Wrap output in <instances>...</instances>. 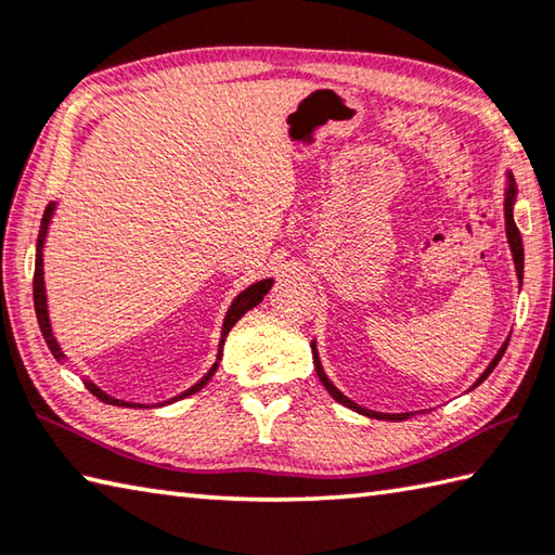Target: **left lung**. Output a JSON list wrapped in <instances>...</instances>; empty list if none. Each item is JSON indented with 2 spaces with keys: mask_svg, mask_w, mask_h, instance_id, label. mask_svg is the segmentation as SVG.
<instances>
[{
  "mask_svg": "<svg viewBox=\"0 0 555 555\" xmlns=\"http://www.w3.org/2000/svg\"><path fill=\"white\" fill-rule=\"evenodd\" d=\"M509 177V184H507V194H505V225H507V240H509V247H512V257H515V267H517V279L521 281L524 279V247H521V235H519V230H517V225H515V216H512V206H515V196H517V186H515V179H512V175H507ZM509 341V339H507ZM507 341L505 345L500 347V351L495 354V359L490 361V366L482 371V376L478 378V383H482L486 380L490 374H492V369L498 366V361L502 359V354H505V349H507ZM312 361H315V371H318V378L322 380V386L327 388V392L332 398H335L337 402H341V405H347L349 410H357L359 415H366V417H376V420H390V422H400V420H408L410 417V412H398V415H390V412H374V410H366V408H361V405H357L354 400H349L347 396H341V392L332 386V380L325 376V371H322V364H320V357H318V349H315V341H312ZM476 383V386H478ZM473 386V388H476Z\"/></svg>",
  "mask_w": 555,
  "mask_h": 555,
  "instance_id": "obj_1",
  "label": "left lung"
}]
</instances>
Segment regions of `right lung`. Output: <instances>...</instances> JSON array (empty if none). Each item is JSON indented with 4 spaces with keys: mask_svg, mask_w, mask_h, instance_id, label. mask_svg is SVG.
<instances>
[{
    "mask_svg": "<svg viewBox=\"0 0 555 555\" xmlns=\"http://www.w3.org/2000/svg\"><path fill=\"white\" fill-rule=\"evenodd\" d=\"M53 210H55V204H48L46 214H43V220H40V235H38V245H36V271H34V308H36V318H38L40 332H43L46 345H48V349H50V351H53V357L60 361V359H65V354H63V349H60V345H57L55 337H53V330H50L48 304H46V281H43V243H46L48 223H50V218H53ZM271 284H274V281H271V279L257 281V284H251L249 288H245L243 294H240V296L233 300V306H230L228 315H225V322H223V335H220V345H218V359H216V364L210 366L208 374H206L204 378H201L198 383H194V386H191L189 390H184V392H181V396H175V398H169V400H165V402H175V400H181V398H186V396H194V392H198L201 388L206 386V383L210 380V376L216 374L220 357H223V345H225V337H228L230 327H233L235 322H237L240 318H243L247 310H251V308L261 304V298L267 296V291L271 288ZM87 388L92 390V396H96L99 400L106 402V405H118V408H143V405H135V402H126V400L111 398L108 392H104L102 388H96L94 383H89V380H87ZM165 402H163V405H165Z\"/></svg>",
    "mask_w": 555,
    "mask_h": 555,
    "instance_id": "1",
    "label": "right lung"
}]
</instances>
